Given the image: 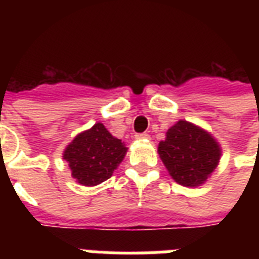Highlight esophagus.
I'll return each instance as SVG.
<instances>
[{"instance_id":"esophagus-1","label":"esophagus","mask_w":259,"mask_h":259,"mask_svg":"<svg viewBox=\"0 0 259 259\" xmlns=\"http://www.w3.org/2000/svg\"><path fill=\"white\" fill-rule=\"evenodd\" d=\"M136 140H149V134L146 133H140V134H136Z\"/></svg>"}]
</instances>
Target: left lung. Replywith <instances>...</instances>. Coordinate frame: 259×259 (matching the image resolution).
I'll use <instances>...</instances> for the list:
<instances>
[{
    "mask_svg": "<svg viewBox=\"0 0 259 259\" xmlns=\"http://www.w3.org/2000/svg\"><path fill=\"white\" fill-rule=\"evenodd\" d=\"M158 144V156L173 180L184 187H199L217 169L222 148L211 133L180 119Z\"/></svg>",
    "mask_w": 259,
    "mask_h": 259,
    "instance_id": "8db88e82",
    "label": "left lung"
}]
</instances>
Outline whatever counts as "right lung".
I'll return each mask as SVG.
<instances>
[{
  "label": "right lung",
  "instance_id": "right-lung-1",
  "mask_svg": "<svg viewBox=\"0 0 259 259\" xmlns=\"http://www.w3.org/2000/svg\"><path fill=\"white\" fill-rule=\"evenodd\" d=\"M127 153L121 140L114 137L102 122L75 136L66 146L63 158L71 176L84 187H95L113 176Z\"/></svg>",
  "mask_w": 259,
  "mask_h": 259
}]
</instances>
